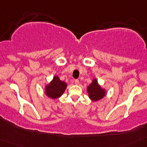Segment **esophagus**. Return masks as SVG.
Returning <instances> with one entry per match:
<instances>
[{"instance_id":"34e87169","label":"esophagus","mask_w":147,"mask_h":147,"mask_svg":"<svg viewBox=\"0 0 147 147\" xmlns=\"http://www.w3.org/2000/svg\"><path fill=\"white\" fill-rule=\"evenodd\" d=\"M74 82L76 85H79V83H80V80H74Z\"/></svg>"}]
</instances>
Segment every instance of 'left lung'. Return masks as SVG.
Instances as JSON below:
<instances>
[{
    "label": "left lung",
    "mask_w": 147,
    "mask_h": 147,
    "mask_svg": "<svg viewBox=\"0 0 147 147\" xmlns=\"http://www.w3.org/2000/svg\"><path fill=\"white\" fill-rule=\"evenodd\" d=\"M88 92L89 97L93 101H98L105 96V92L104 90L100 88L97 83L96 80H94L93 82L88 87Z\"/></svg>",
    "instance_id": "1"
}]
</instances>
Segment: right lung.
<instances>
[{"instance_id": "add662e5", "label": "right lung", "mask_w": 147, "mask_h": 147, "mask_svg": "<svg viewBox=\"0 0 147 147\" xmlns=\"http://www.w3.org/2000/svg\"><path fill=\"white\" fill-rule=\"evenodd\" d=\"M67 85L64 82L61 81L58 76H55L52 82L46 87L45 93L48 96L51 98H57L63 93L66 89Z\"/></svg>"}]
</instances>
